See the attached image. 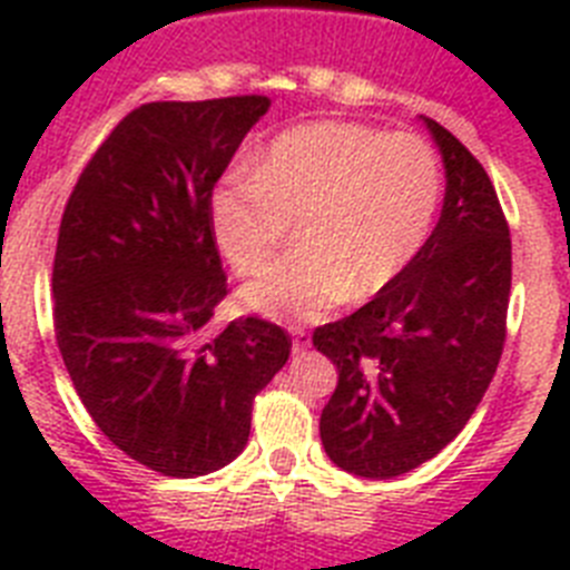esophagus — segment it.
<instances>
[{
  "label": "esophagus",
  "instance_id": "1",
  "mask_svg": "<svg viewBox=\"0 0 570 570\" xmlns=\"http://www.w3.org/2000/svg\"><path fill=\"white\" fill-rule=\"evenodd\" d=\"M291 336H294V354H302V351H308L311 345V334L305 328H291Z\"/></svg>",
  "mask_w": 570,
  "mask_h": 570
}]
</instances>
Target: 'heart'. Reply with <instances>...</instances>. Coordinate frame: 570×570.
<instances>
[{"label":"heart","mask_w":570,"mask_h":570,"mask_svg":"<svg viewBox=\"0 0 570 570\" xmlns=\"http://www.w3.org/2000/svg\"><path fill=\"white\" fill-rule=\"evenodd\" d=\"M442 168L416 134L311 122L279 134L254 174H228L210 196L214 239L239 276L259 274L291 223L299 248L242 291L274 320H320L354 294L394 285L436 223Z\"/></svg>","instance_id":"heart-1"}]
</instances>
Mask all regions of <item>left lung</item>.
<instances>
[{"label": "left lung", "instance_id": "8db88e82", "mask_svg": "<svg viewBox=\"0 0 570 570\" xmlns=\"http://www.w3.org/2000/svg\"><path fill=\"white\" fill-rule=\"evenodd\" d=\"M445 165L436 228L405 274L340 322L314 331L340 371L322 407L331 462L394 480L434 460L491 385L505 345L511 234L476 156L422 116Z\"/></svg>", "mask_w": 570, "mask_h": 570}]
</instances>
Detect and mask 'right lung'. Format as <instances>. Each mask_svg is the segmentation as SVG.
I'll return each instance as SVG.
<instances>
[{
    "instance_id": "right-lung-1",
    "label": "right lung",
    "mask_w": 570,
    "mask_h": 570,
    "mask_svg": "<svg viewBox=\"0 0 570 570\" xmlns=\"http://www.w3.org/2000/svg\"><path fill=\"white\" fill-rule=\"evenodd\" d=\"M268 97L148 102L90 156L53 256L57 345L105 436L163 476L242 454L254 396L291 356L259 316L210 331L228 296L210 196Z\"/></svg>"
}]
</instances>
